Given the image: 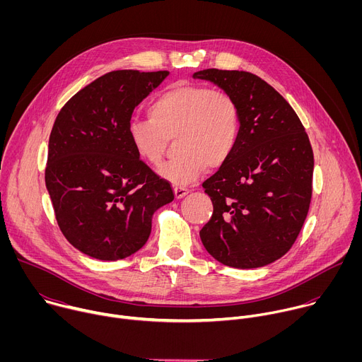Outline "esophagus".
<instances>
[{
	"mask_svg": "<svg viewBox=\"0 0 362 362\" xmlns=\"http://www.w3.org/2000/svg\"><path fill=\"white\" fill-rule=\"evenodd\" d=\"M173 190H175V197L176 199H182V197H185L189 193V189L182 187V186H176Z\"/></svg>",
	"mask_w": 362,
	"mask_h": 362,
	"instance_id": "obj_1",
	"label": "esophagus"
}]
</instances>
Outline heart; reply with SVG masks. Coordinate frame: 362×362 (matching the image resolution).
<instances>
[{
	"mask_svg": "<svg viewBox=\"0 0 362 362\" xmlns=\"http://www.w3.org/2000/svg\"><path fill=\"white\" fill-rule=\"evenodd\" d=\"M148 120L132 119L127 139L137 158L159 166L169 140L179 153L159 173L168 182L187 186L208 168L228 162L239 137V110L225 91L206 86L176 83L151 100Z\"/></svg>",
	"mask_w": 362,
	"mask_h": 362,
	"instance_id": "1",
	"label": "heart"
}]
</instances>
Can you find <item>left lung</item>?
<instances>
[{
	"instance_id": "1",
	"label": "left lung",
	"mask_w": 362,
	"mask_h": 362,
	"mask_svg": "<svg viewBox=\"0 0 362 362\" xmlns=\"http://www.w3.org/2000/svg\"><path fill=\"white\" fill-rule=\"evenodd\" d=\"M193 78L228 93L240 122L232 156L202 185L214 203L202 243L230 268L272 264L292 247L313 197L314 153L305 127L289 103L252 73L208 69Z\"/></svg>"
}]
</instances>
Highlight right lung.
I'll return each instance as SVG.
<instances>
[{"instance_id": "1", "label": "right lung", "mask_w": 362, "mask_h": 362, "mask_svg": "<svg viewBox=\"0 0 362 362\" xmlns=\"http://www.w3.org/2000/svg\"><path fill=\"white\" fill-rule=\"evenodd\" d=\"M169 71L117 70L76 93L48 140L45 186L60 230L80 252L117 261L148 239L151 216L175 199L127 139L134 107Z\"/></svg>"}]
</instances>
